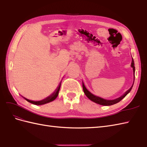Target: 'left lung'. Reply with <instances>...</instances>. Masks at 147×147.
<instances>
[{
  "label": "left lung",
  "instance_id": "obj_1",
  "mask_svg": "<svg viewBox=\"0 0 147 147\" xmlns=\"http://www.w3.org/2000/svg\"><path fill=\"white\" fill-rule=\"evenodd\" d=\"M131 66L133 67V69H134V77H135V67L134 66V59H133L132 58V62H131ZM133 85H134V84H133ZM133 85L132 86L129 88V89L126 92V93L123 95V96H121V97L118 98L117 99H115V100H105V99H103L101 98H100L98 96H94V94H93L92 93H91L90 92L88 91L86 87H85L84 83H83V91H84V94H86V96L90 99V100H91L92 101L94 102V103H96L97 104H99V105H103V106H110V105H113L114 104H116L118 103V102H120L123 98H125L126 96H127V94L129 93V91H131V88L133 87Z\"/></svg>",
  "mask_w": 147,
  "mask_h": 147
}]
</instances>
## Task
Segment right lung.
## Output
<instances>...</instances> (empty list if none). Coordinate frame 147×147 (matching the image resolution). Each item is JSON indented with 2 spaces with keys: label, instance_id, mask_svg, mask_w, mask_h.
<instances>
[{
  "label": "right lung",
  "instance_id": "1",
  "mask_svg": "<svg viewBox=\"0 0 147 147\" xmlns=\"http://www.w3.org/2000/svg\"><path fill=\"white\" fill-rule=\"evenodd\" d=\"M60 87H61V83L59 84V87L57 88V89L55 91V92L52 94L50 96L47 97V98L44 99V100H42V101H31V100H27V99L25 98V100H26L27 101L29 102V103H31L34 105H44V104H46L47 103H49L51 101H53V100H55V99L57 98V96H58V94H59V91L60 90Z\"/></svg>",
  "mask_w": 147,
  "mask_h": 147
}]
</instances>
